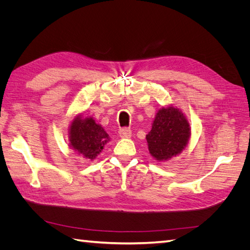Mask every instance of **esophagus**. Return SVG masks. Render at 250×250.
I'll use <instances>...</instances> for the list:
<instances>
[{
	"instance_id": "obj_1",
	"label": "esophagus",
	"mask_w": 250,
	"mask_h": 250,
	"mask_svg": "<svg viewBox=\"0 0 250 250\" xmlns=\"http://www.w3.org/2000/svg\"><path fill=\"white\" fill-rule=\"evenodd\" d=\"M119 134H120L121 138H130L131 137L130 128H127V127L121 128V129L119 130Z\"/></svg>"
}]
</instances>
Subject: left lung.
<instances>
[{
	"label": "left lung",
	"mask_w": 250,
	"mask_h": 250,
	"mask_svg": "<svg viewBox=\"0 0 250 250\" xmlns=\"http://www.w3.org/2000/svg\"><path fill=\"white\" fill-rule=\"evenodd\" d=\"M190 135V125L183 112L172 106L162 108L146 135L149 152L156 161L170 160L186 148Z\"/></svg>",
	"instance_id": "obj_1"
}]
</instances>
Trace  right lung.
Here are the masks:
<instances>
[{
  "label": "right lung",
  "instance_id": "1",
  "mask_svg": "<svg viewBox=\"0 0 250 250\" xmlns=\"http://www.w3.org/2000/svg\"><path fill=\"white\" fill-rule=\"evenodd\" d=\"M108 134L93 118H75L70 128V145L77 153L89 160L103 150L108 142Z\"/></svg>",
  "mask_w": 250,
  "mask_h": 250
}]
</instances>
